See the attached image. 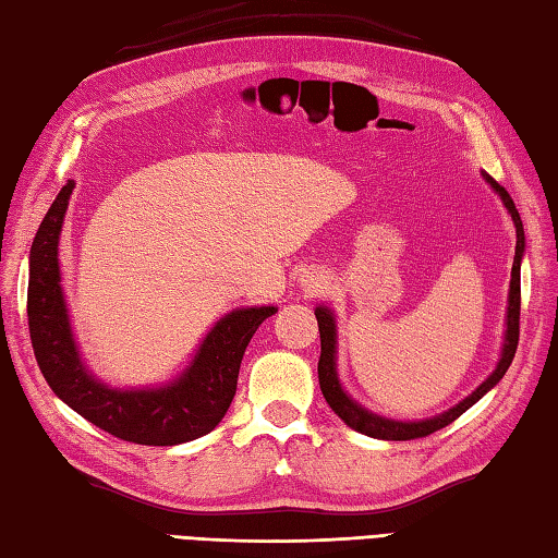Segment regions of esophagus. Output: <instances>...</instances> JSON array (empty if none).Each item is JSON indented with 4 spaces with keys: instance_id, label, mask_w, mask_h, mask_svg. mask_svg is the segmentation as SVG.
Here are the masks:
<instances>
[{
    "instance_id": "obj_1",
    "label": "esophagus",
    "mask_w": 558,
    "mask_h": 558,
    "mask_svg": "<svg viewBox=\"0 0 558 558\" xmlns=\"http://www.w3.org/2000/svg\"><path fill=\"white\" fill-rule=\"evenodd\" d=\"M310 288H312V292H316L318 288H324V282H318V280H312V286H310Z\"/></svg>"
}]
</instances>
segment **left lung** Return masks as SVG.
Returning <instances> with one entry per match:
<instances>
[{"label": "left lung", "instance_id": "left-lung-1", "mask_svg": "<svg viewBox=\"0 0 558 558\" xmlns=\"http://www.w3.org/2000/svg\"><path fill=\"white\" fill-rule=\"evenodd\" d=\"M484 182H487L496 194H499L501 204L506 206L508 216H511L515 225V258H513V270H511V286H508V306H506V333H504V345L499 362H496L494 372L484 378V381L472 390L468 398H462L458 405L448 408L441 414H434V417L417 420V422H402V420H390L384 417V414H376L372 410H366L360 405L345 388L340 384L338 376V324H336V314L330 306L318 304L314 314L318 322V333H322V360H318V384H322V393L326 402L330 405L338 417L345 422L350 429L360 432L364 436L372 438H381V441H410V438H420V436H429L438 429H444L450 422H456L462 412L470 410L480 398H484L489 390L501 381L504 374L511 366L515 357V348H518V336H520V264H523L525 256V230H523V220H520V213L513 204L511 194L494 180L492 174L482 172Z\"/></svg>", "mask_w": 558, "mask_h": 558}]
</instances>
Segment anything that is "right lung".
I'll use <instances>...</instances> for the list:
<instances>
[{
  "mask_svg": "<svg viewBox=\"0 0 558 558\" xmlns=\"http://www.w3.org/2000/svg\"><path fill=\"white\" fill-rule=\"evenodd\" d=\"M74 186L69 180L52 201L28 256V328L45 381L83 420L124 441L177 446L206 436L234 398L248 340L278 306H240L220 316L168 384L117 388L100 381L78 352L59 270V234Z\"/></svg>",
  "mask_w": 558,
  "mask_h": 558,
  "instance_id": "obj_1",
  "label": "right lung"
}]
</instances>
